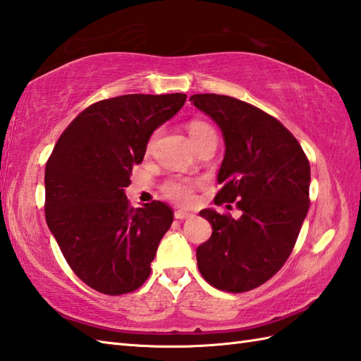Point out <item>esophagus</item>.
<instances>
[{
  "label": "esophagus",
  "instance_id": "esophagus-1",
  "mask_svg": "<svg viewBox=\"0 0 361 361\" xmlns=\"http://www.w3.org/2000/svg\"><path fill=\"white\" fill-rule=\"evenodd\" d=\"M175 219L177 220H188V219H192L194 216V214L190 212H186V211H175Z\"/></svg>",
  "mask_w": 361,
  "mask_h": 361
}]
</instances>
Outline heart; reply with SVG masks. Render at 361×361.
<instances>
[{"instance_id": "heart-1", "label": "heart", "mask_w": 361, "mask_h": 361, "mask_svg": "<svg viewBox=\"0 0 361 361\" xmlns=\"http://www.w3.org/2000/svg\"><path fill=\"white\" fill-rule=\"evenodd\" d=\"M189 135L194 145L200 140H203L209 135H215L214 129L204 121H192L189 124ZM163 190L166 197H169L173 200L175 203L180 204H188L192 201V197H194V190H192V184L188 180H181V178H173L164 183Z\"/></svg>"}]
</instances>
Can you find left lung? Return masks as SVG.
<instances>
[{
    "label": "left lung",
    "mask_w": 361,
    "mask_h": 361,
    "mask_svg": "<svg viewBox=\"0 0 361 361\" xmlns=\"http://www.w3.org/2000/svg\"><path fill=\"white\" fill-rule=\"evenodd\" d=\"M189 99L223 133L215 204L237 200L241 211L237 220L200 212L212 235L197 247L198 269L216 289L246 292L279 272L294 249L309 209L311 167L295 137L258 107L215 94Z\"/></svg>",
    "instance_id": "left-lung-1"
}]
</instances>
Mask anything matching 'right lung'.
Here are the masks:
<instances>
[{"instance_id":"obj_1","label":"right lung","mask_w":361,"mask_h":361,"mask_svg":"<svg viewBox=\"0 0 361 361\" xmlns=\"http://www.w3.org/2000/svg\"><path fill=\"white\" fill-rule=\"evenodd\" d=\"M184 94H132L89 106L58 138L44 173L46 221L67 264L107 295L138 289L173 214L161 201L133 209L124 188L154 130Z\"/></svg>"}]
</instances>
